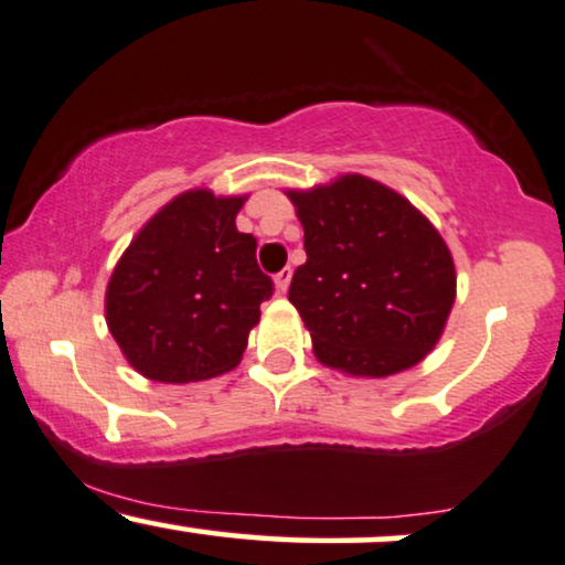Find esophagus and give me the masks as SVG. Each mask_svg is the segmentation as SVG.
Masks as SVG:
<instances>
[{
  "instance_id": "34e87169",
  "label": "esophagus",
  "mask_w": 565,
  "mask_h": 565,
  "mask_svg": "<svg viewBox=\"0 0 565 565\" xmlns=\"http://www.w3.org/2000/svg\"><path fill=\"white\" fill-rule=\"evenodd\" d=\"M290 277H294V269H290V267H285L282 271H277V275H275V288H277V294H288Z\"/></svg>"
}]
</instances>
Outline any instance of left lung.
<instances>
[{
  "mask_svg": "<svg viewBox=\"0 0 565 565\" xmlns=\"http://www.w3.org/2000/svg\"><path fill=\"white\" fill-rule=\"evenodd\" d=\"M288 198L307 250L288 298L317 360L360 377L415 367L439 343L455 303V262L434 224L362 174Z\"/></svg>",
  "mask_w": 565,
  "mask_h": 565,
  "instance_id": "8db88e82",
  "label": "left lung"
}]
</instances>
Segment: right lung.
I'll return each instance as SVG.
<instances>
[{
    "label": "right lung",
    "instance_id": "1",
    "mask_svg": "<svg viewBox=\"0 0 565 565\" xmlns=\"http://www.w3.org/2000/svg\"><path fill=\"white\" fill-rule=\"evenodd\" d=\"M245 198L188 190L166 203L118 258L105 320L139 375L205 381L237 367L275 285L256 237L237 232Z\"/></svg>",
    "mask_w": 565,
    "mask_h": 565
}]
</instances>
